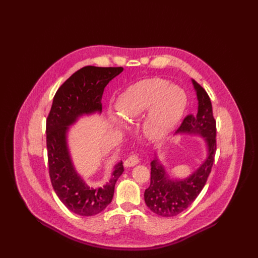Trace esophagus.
Masks as SVG:
<instances>
[{
	"label": "esophagus",
	"mask_w": 258,
	"mask_h": 258,
	"mask_svg": "<svg viewBox=\"0 0 258 258\" xmlns=\"http://www.w3.org/2000/svg\"><path fill=\"white\" fill-rule=\"evenodd\" d=\"M140 161V157L137 154H133L131 156H128L126 158V160L124 161V166L125 167H130V166H135L136 164H138Z\"/></svg>",
	"instance_id": "esophagus-1"
}]
</instances>
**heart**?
I'll return each instance as SVG.
<instances>
[{
  "label": "heart",
  "mask_w": 258,
  "mask_h": 258,
  "mask_svg": "<svg viewBox=\"0 0 258 258\" xmlns=\"http://www.w3.org/2000/svg\"><path fill=\"white\" fill-rule=\"evenodd\" d=\"M187 106V96L181 89L169 87L165 80L150 79L131 86L118 99L119 113L128 120L147 116L143 131L152 141L165 139L181 118Z\"/></svg>",
  "instance_id": "1"
}]
</instances>
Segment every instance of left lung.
<instances>
[{
  "label": "left lung",
  "instance_id": "1",
  "mask_svg": "<svg viewBox=\"0 0 258 258\" xmlns=\"http://www.w3.org/2000/svg\"><path fill=\"white\" fill-rule=\"evenodd\" d=\"M198 98L197 114H188L176 133L185 132L202 135L208 145L205 162L188 178L174 180L168 177L164 167L155 158L151 162V181L145 190L146 205L154 213L171 217L186 210L198 197L210 174L216 152V121L212 105L206 91L193 80Z\"/></svg>",
  "mask_w": 258,
  "mask_h": 258
}]
</instances>
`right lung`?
<instances>
[{
  "label": "right lung",
  "mask_w": 258,
  "mask_h": 258,
  "mask_svg": "<svg viewBox=\"0 0 258 258\" xmlns=\"http://www.w3.org/2000/svg\"><path fill=\"white\" fill-rule=\"evenodd\" d=\"M122 67L85 66L58 89L47 117V150L49 174L55 193L73 213L92 216L112 201L115 182L123 172L119 162L112 178L103 188H89L72 166L66 146L67 126L83 114L101 112V99L107 84Z\"/></svg>",
  "instance_id": "add662e5"
}]
</instances>
